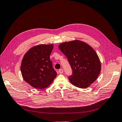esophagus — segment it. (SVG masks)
<instances>
[{"instance_id": "esophagus-1", "label": "esophagus", "mask_w": 122, "mask_h": 122, "mask_svg": "<svg viewBox=\"0 0 122 122\" xmlns=\"http://www.w3.org/2000/svg\"><path fill=\"white\" fill-rule=\"evenodd\" d=\"M59 72L60 74L63 73V70L62 69H59Z\"/></svg>"}]
</instances>
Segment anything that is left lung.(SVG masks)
I'll return each mask as SVG.
<instances>
[{
    "label": "left lung",
    "instance_id": "left-lung-1",
    "mask_svg": "<svg viewBox=\"0 0 122 122\" xmlns=\"http://www.w3.org/2000/svg\"><path fill=\"white\" fill-rule=\"evenodd\" d=\"M61 51L68 58L73 74L69 77L71 83L81 88H86L97 78L101 64L94 50L80 40L64 42L59 45Z\"/></svg>",
    "mask_w": 122,
    "mask_h": 122
}]
</instances>
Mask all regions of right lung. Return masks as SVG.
I'll list each match as a JSON object with an SVG mask.
<instances>
[{
	"label": "right lung",
	"instance_id": "obj_1",
	"mask_svg": "<svg viewBox=\"0 0 122 122\" xmlns=\"http://www.w3.org/2000/svg\"><path fill=\"white\" fill-rule=\"evenodd\" d=\"M53 47V44L37 45L30 49L22 58L20 66L22 78L35 88L47 87L57 75L50 58Z\"/></svg>",
	"mask_w": 122,
	"mask_h": 122
}]
</instances>
